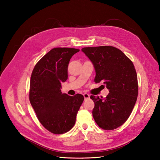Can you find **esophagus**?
<instances>
[{
  "label": "esophagus",
  "mask_w": 160,
  "mask_h": 160,
  "mask_svg": "<svg viewBox=\"0 0 160 160\" xmlns=\"http://www.w3.org/2000/svg\"><path fill=\"white\" fill-rule=\"evenodd\" d=\"M83 96H84L85 99H90V95L89 94H88V93H84Z\"/></svg>",
  "instance_id": "obj_1"
}]
</instances>
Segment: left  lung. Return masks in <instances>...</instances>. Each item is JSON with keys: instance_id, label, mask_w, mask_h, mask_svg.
<instances>
[{"instance_id": "left-lung-1", "label": "left lung", "mask_w": 160, "mask_h": 160, "mask_svg": "<svg viewBox=\"0 0 160 160\" xmlns=\"http://www.w3.org/2000/svg\"><path fill=\"white\" fill-rule=\"evenodd\" d=\"M81 51L94 66V81L101 82L109 90L105 98L91 95L95 103L93 117L103 129L118 128L129 118L138 98V77L133 62L112 46L84 47Z\"/></svg>"}]
</instances>
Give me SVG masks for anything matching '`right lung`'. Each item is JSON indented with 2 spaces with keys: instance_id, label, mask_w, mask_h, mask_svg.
<instances>
[{
  "instance_id": "obj_1",
  "label": "right lung",
  "mask_w": 160,
  "mask_h": 160,
  "mask_svg": "<svg viewBox=\"0 0 160 160\" xmlns=\"http://www.w3.org/2000/svg\"><path fill=\"white\" fill-rule=\"evenodd\" d=\"M79 51L73 48L51 49L38 61L32 70L29 100L42 126L54 134H62L74 126L83 95L62 93L61 82L67 79L72 56Z\"/></svg>"
}]
</instances>
